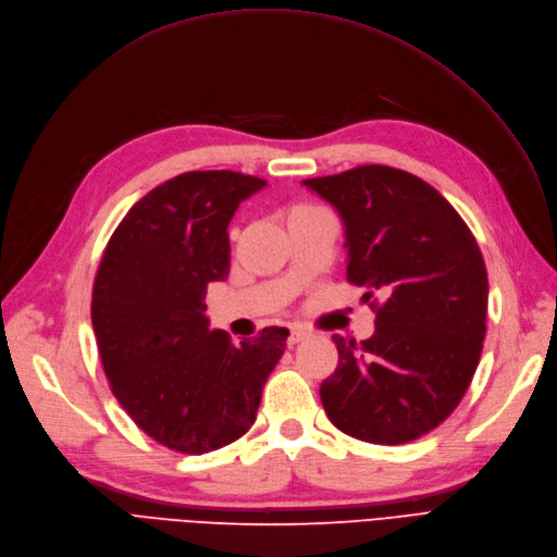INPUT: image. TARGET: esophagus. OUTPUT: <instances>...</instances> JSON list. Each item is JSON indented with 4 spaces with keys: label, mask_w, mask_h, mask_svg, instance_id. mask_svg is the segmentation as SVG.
Returning <instances> with one entry per match:
<instances>
[{
    "label": "esophagus",
    "mask_w": 557,
    "mask_h": 557,
    "mask_svg": "<svg viewBox=\"0 0 557 557\" xmlns=\"http://www.w3.org/2000/svg\"><path fill=\"white\" fill-rule=\"evenodd\" d=\"M308 338V333L304 331V329H290V338H287V343L290 345H299V343H304Z\"/></svg>",
    "instance_id": "obj_1"
}]
</instances>
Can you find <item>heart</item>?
<instances>
[{
  "label": "heart",
  "mask_w": 557,
  "mask_h": 557,
  "mask_svg": "<svg viewBox=\"0 0 557 557\" xmlns=\"http://www.w3.org/2000/svg\"><path fill=\"white\" fill-rule=\"evenodd\" d=\"M304 210H313V208H308V206H295V208H290V212H287V216L297 214V212H304Z\"/></svg>",
  "instance_id": "b5f03b06"
}]
</instances>
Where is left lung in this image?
Here are the masks:
<instances>
[{"label":"left lung","instance_id":"left-lung-1","mask_svg":"<svg viewBox=\"0 0 557 557\" xmlns=\"http://www.w3.org/2000/svg\"><path fill=\"white\" fill-rule=\"evenodd\" d=\"M338 210L347 281L380 289L372 338L333 336L338 368L320 397L341 432L409 443L446 420L469 391L486 333L488 278L478 242L432 185L403 169L356 166L304 181Z\"/></svg>","mask_w":557,"mask_h":557}]
</instances>
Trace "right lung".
I'll return each instance as SVG.
<instances>
[{"instance_id": "1", "label": "right lung", "mask_w": 557, "mask_h": 557, "mask_svg": "<svg viewBox=\"0 0 557 557\" xmlns=\"http://www.w3.org/2000/svg\"><path fill=\"white\" fill-rule=\"evenodd\" d=\"M267 183L237 171H189L129 208L94 281L91 322L111 393L162 446L203 455L253 425L262 386L290 331L231 343L208 329V283L231 270L228 224Z\"/></svg>"}]
</instances>
